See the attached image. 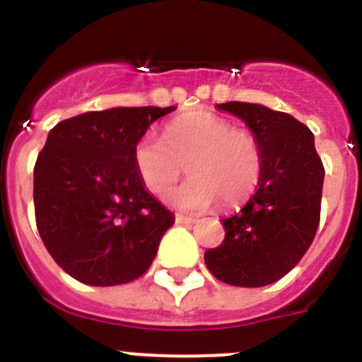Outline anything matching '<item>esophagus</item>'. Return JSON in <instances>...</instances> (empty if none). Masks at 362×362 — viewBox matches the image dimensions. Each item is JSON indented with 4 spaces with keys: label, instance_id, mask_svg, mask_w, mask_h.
Returning a JSON list of instances; mask_svg holds the SVG:
<instances>
[{
    "label": "esophagus",
    "instance_id": "esophagus-1",
    "mask_svg": "<svg viewBox=\"0 0 362 362\" xmlns=\"http://www.w3.org/2000/svg\"><path fill=\"white\" fill-rule=\"evenodd\" d=\"M196 221H197L196 217L181 216V214H177V216H175V223H177V225H194Z\"/></svg>",
    "mask_w": 362,
    "mask_h": 362
}]
</instances>
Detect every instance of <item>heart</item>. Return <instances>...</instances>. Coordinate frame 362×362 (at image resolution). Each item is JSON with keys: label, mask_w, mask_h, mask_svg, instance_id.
<instances>
[{"label": "heart", "mask_w": 362, "mask_h": 362, "mask_svg": "<svg viewBox=\"0 0 362 362\" xmlns=\"http://www.w3.org/2000/svg\"><path fill=\"white\" fill-rule=\"evenodd\" d=\"M134 166L156 196L165 194L187 168L190 179L166 201L179 210L199 212L219 199L225 206L248 199L261 183L263 148L252 130L238 129L212 112L196 110L166 124L163 141L143 136L134 146Z\"/></svg>", "instance_id": "1"}]
</instances>
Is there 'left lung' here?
I'll list each match as a JSON object with an SVG mask.
<instances>
[{
	"label": "left lung",
	"mask_w": 362,
	"mask_h": 362,
	"mask_svg": "<svg viewBox=\"0 0 362 362\" xmlns=\"http://www.w3.org/2000/svg\"><path fill=\"white\" fill-rule=\"evenodd\" d=\"M217 108L241 117L257 136L263 175L248 203L223 219L225 241L204 252V263L226 284L267 286L286 276L315 238L325 166L312 130L290 114L241 101Z\"/></svg>",
	"instance_id": "8db88e82"
}]
</instances>
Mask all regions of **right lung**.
Wrapping results in <instances>:
<instances>
[{
  "instance_id": "obj_1",
  "label": "right lung",
  "mask_w": 362,
  "mask_h": 362,
  "mask_svg": "<svg viewBox=\"0 0 362 362\" xmlns=\"http://www.w3.org/2000/svg\"><path fill=\"white\" fill-rule=\"evenodd\" d=\"M175 107L85 112L49 132L34 166V209L41 239L63 270L90 286L141 277L174 225L141 183L134 146Z\"/></svg>"
}]
</instances>
